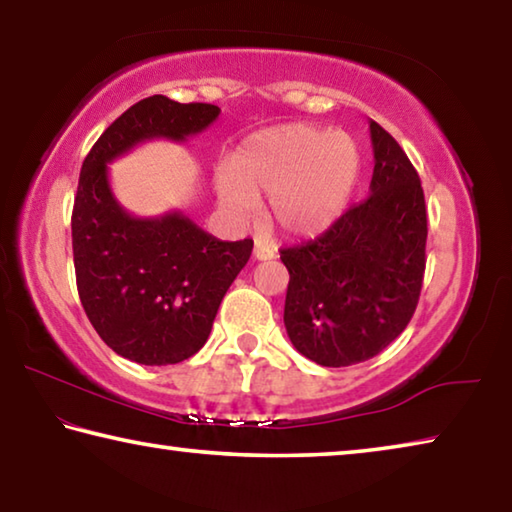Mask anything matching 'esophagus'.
Returning <instances> with one entry per match:
<instances>
[{"label":"esophagus","instance_id":"34e87169","mask_svg":"<svg viewBox=\"0 0 512 512\" xmlns=\"http://www.w3.org/2000/svg\"><path fill=\"white\" fill-rule=\"evenodd\" d=\"M255 257L257 259H273L275 257V248L268 244V241L255 239Z\"/></svg>","mask_w":512,"mask_h":512}]
</instances>
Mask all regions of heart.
<instances>
[{
    "label": "heart",
    "mask_w": 512,
    "mask_h": 512,
    "mask_svg": "<svg viewBox=\"0 0 512 512\" xmlns=\"http://www.w3.org/2000/svg\"><path fill=\"white\" fill-rule=\"evenodd\" d=\"M361 153L345 133L282 124L248 135L216 176V194L237 216L268 196V216L289 235L309 237L343 212L357 183Z\"/></svg>",
    "instance_id": "heart-1"
}]
</instances>
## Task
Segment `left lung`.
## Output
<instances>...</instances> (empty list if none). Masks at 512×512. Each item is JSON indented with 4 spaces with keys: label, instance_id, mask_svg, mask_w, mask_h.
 Here are the masks:
<instances>
[{
    "label": "left lung",
    "instance_id": "obj_1",
    "mask_svg": "<svg viewBox=\"0 0 512 512\" xmlns=\"http://www.w3.org/2000/svg\"><path fill=\"white\" fill-rule=\"evenodd\" d=\"M370 137V196L320 237L280 250L291 275L287 334L300 354L327 368L368 361L404 332L427 264L418 171L377 121H370Z\"/></svg>",
    "mask_w": 512,
    "mask_h": 512
}]
</instances>
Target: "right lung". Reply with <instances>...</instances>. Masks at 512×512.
Masks as SVG:
<instances>
[{
	"mask_svg": "<svg viewBox=\"0 0 512 512\" xmlns=\"http://www.w3.org/2000/svg\"><path fill=\"white\" fill-rule=\"evenodd\" d=\"M219 112L153 94L112 121L83 160L72 212L76 289L103 343L142 366L180 363L203 348L253 239L221 241L183 212L137 219L112 196L108 162L158 137L183 142Z\"/></svg>",
	"mask_w": 512,
	"mask_h": 512,
	"instance_id": "add662e5",
	"label": "right lung"
}]
</instances>
